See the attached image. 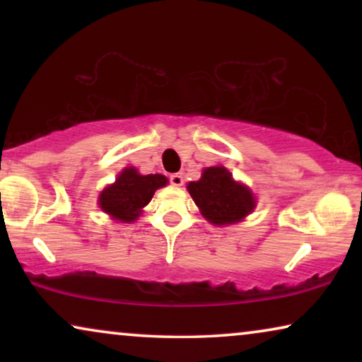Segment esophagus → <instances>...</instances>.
<instances>
[{
  "mask_svg": "<svg viewBox=\"0 0 362 362\" xmlns=\"http://www.w3.org/2000/svg\"><path fill=\"white\" fill-rule=\"evenodd\" d=\"M170 182L173 186L180 187V186H182V182H185V177H182L181 173H175V175L170 176Z\"/></svg>",
  "mask_w": 362,
  "mask_h": 362,
  "instance_id": "1",
  "label": "esophagus"
}]
</instances>
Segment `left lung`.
<instances>
[{
	"mask_svg": "<svg viewBox=\"0 0 362 362\" xmlns=\"http://www.w3.org/2000/svg\"><path fill=\"white\" fill-rule=\"evenodd\" d=\"M187 191L201 214L216 226L235 224L255 209L254 192L235 181L224 166L206 168L199 181L187 185Z\"/></svg>",
	"mask_w": 362,
	"mask_h": 362,
	"instance_id": "8db88e82",
	"label": "left lung"
}]
</instances>
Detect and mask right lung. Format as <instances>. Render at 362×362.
I'll return each mask as SVG.
<instances>
[{
    "label": "right lung",
    "instance_id": "right-lung-1",
    "mask_svg": "<svg viewBox=\"0 0 362 362\" xmlns=\"http://www.w3.org/2000/svg\"><path fill=\"white\" fill-rule=\"evenodd\" d=\"M168 185L163 175H140L136 168H125L115 182L107 186L98 196V206L112 219L120 222L136 221L156 189Z\"/></svg>",
    "mask_w": 362,
    "mask_h": 362
}]
</instances>
